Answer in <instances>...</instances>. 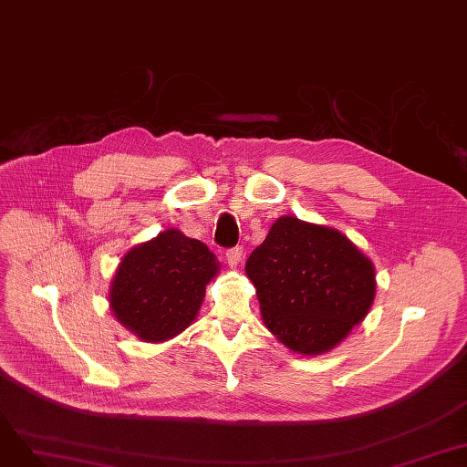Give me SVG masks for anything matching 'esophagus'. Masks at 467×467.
Returning a JSON list of instances; mask_svg holds the SVG:
<instances>
[{
	"instance_id": "34e87169",
	"label": "esophagus",
	"mask_w": 467,
	"mask_h": 467,
	"mask_svg": "<svg viewBox=\"0 0 467 467\" xmlns=\"http://www.w3.org/2000/svg\"><path fill=\"white\" fill-rule=\"evenodd\" d=\"M227 260H229V264H233V265H236L240 260H243V248L240 246H233V248H227Z\"/></svg>"
}]
</instances>
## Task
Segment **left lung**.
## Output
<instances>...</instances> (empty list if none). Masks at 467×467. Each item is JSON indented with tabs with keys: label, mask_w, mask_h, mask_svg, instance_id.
Segmentation results:
<instances>
[{
	"label": "left lung",
	"mask_w": 467,
	"mask_h": 467,
	"mask_svg": "<svg viewBox=\"0 0 467 467\" xmlns=\"http://www.w3.org/2000/svg\"><path fill=\"white\" fill-rule=\"evenodd\" d=\"M267 329L292 352L331 350L375 298V269L347 236L281 217L246 262Z\"/></svg>",
	"instance_id": "obj_1"
}]
</instances>
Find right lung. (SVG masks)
Returning <instances> with one entry per match:
<instances>
[{
	"label": "right lung",
	"instance_id": "add662e5",
	"mask_svg": "<svg viewBox=\"0 0 467 467\" xmlns=\"http://www.w3.org/2000/svg\"><path fill=\"white\" fill-rule=\"evenodd\" d=\"M217 269L200 240L175 229L160 233L120 262L109 292L113 314L146 342L167 340L194 321Z\"/></svg>",
	"mask_w": 467,
	"mask_h": 467
}]
</instances>
